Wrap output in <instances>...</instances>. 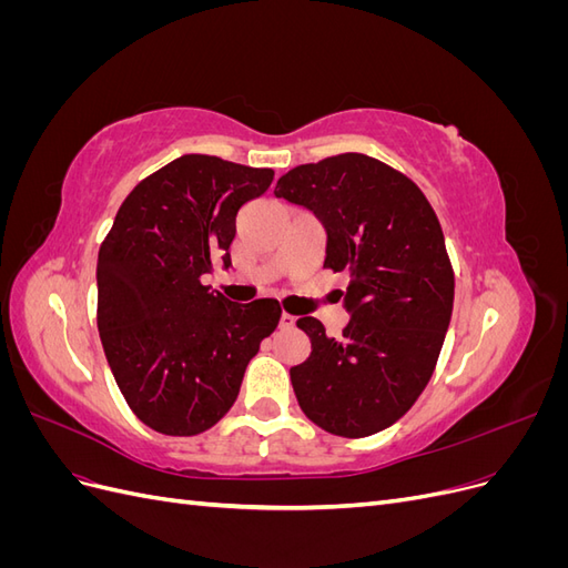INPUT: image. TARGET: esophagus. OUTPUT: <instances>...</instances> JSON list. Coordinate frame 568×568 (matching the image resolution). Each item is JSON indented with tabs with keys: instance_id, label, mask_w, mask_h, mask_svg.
<instances>
[{
	"instance_id": "34e87169",
	"label": "esophagus",
	"mask_w": 568,
	"mask_h": 568,
	"mask_svg": "<svg viewBox=\"0 0 568 568\" xmlns=\"http://www.w3.org/2000/svg\"><path fill=\"white\" fill-rule=\"evenodd\" d=\"M296 324V317L294 315H288V313H282V317H280V326L282 329H291V326Z\"/></svg>"
}]
</instances>
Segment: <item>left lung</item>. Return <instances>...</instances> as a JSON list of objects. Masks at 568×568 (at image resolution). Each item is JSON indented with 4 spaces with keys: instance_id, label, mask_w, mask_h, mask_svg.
<instances>
[{
    "instance_id": "obj_1",
    "label": "left lung",
    "mask_w": 568,
    "mask_h": 568,
    "mask_svg": "<svg viewBox=\"0 0 568 568\" xmlns=\"http://www.w3.org/2000/svg\"><path fill=\"white\" fill-rule=\"evenodd\" d=\"M274 196L322 222L324 267L348 274L341 338L315 317L296 322L313 346L291 367L298 405L334 436L384 432L432 379L450 324L455 277L440 222L415 182L365 153L288 170Z\"/></svg>"
}]
</instances>
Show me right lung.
Returning <instances> with one entry per match:
<instances>
[{
    "label": "right lung",
    "instance_id": "right-lung-1",
    "mask_svg": "<svg viewBox=\"0 0 568 568\" xmlns=\"http://www.w3.org/2000/svg\"><path fill=\"white\" fill-rule=\"evenodd\" d=\"M274 173L186 153L136 184L97 261L101 346L153 432L196 436L234 405L251 357L277 329L274 298L232 303L203 277L232 265L236 213Z\"/></svg>",
    "mask_w": 568,
    "mask_h": 568
}]
</instances>
